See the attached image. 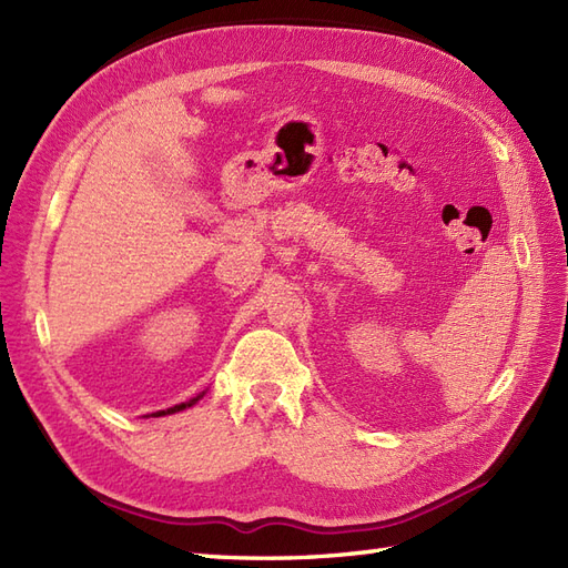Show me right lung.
Listing matches in <instances>:
<instances>
[{
  "mask_svg": "<svg viewBox=\"0 0 568 568\" xmlns=\"http://www.w3.org/2000/svg\"><path fill=\"white\" fill-rule=\"evenodd\" d=\"M199 398H203V393H201V395H196V398H192V400H186V403H180V405H175V407H168V409H161V412H153V417L175 415V412H182V409H186V407H192L194 403H199Z\"/></svg>",
  "mask_w": 568,
  "mask_h": 568,
  "instance_id": "1",
  "label": "right lung"
}]
</instances>
